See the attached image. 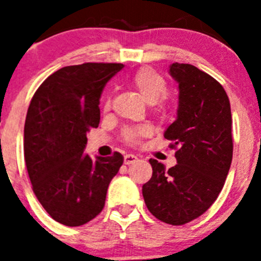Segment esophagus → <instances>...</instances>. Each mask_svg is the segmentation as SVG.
<instances>
[{"label":"esophagus","instance_id":"obj_1","mask_svg":"<svg viewBox=\"0 0 261 261\" xmlns=\"http://www.w3.org/2000/svg\"><path fill=\"white\" fill-rule=\"evenodd\" d=\"M138 158L136 155H133V154H126V155H124V163L125 165H132V163L137 162Z\"/></svg>","mask_w":261,"mask_h":261}]
</instances>
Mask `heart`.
<instances>
[{"label": "heart", "instance_id": "b5f03b06", "mask_svg": "<svg viewBox=\"0 0 261 261\" xmlns=\"http://www.w3.org/2000/svg\"><path fill=\"white\" fill-rule=\"evenodd\" d=\"M130 85L137 90V93L141 95L145 102L149 105H163L167 100V81L155 69L145 66L138 69L133 77L130 78ZM105 107H110V100H106ZM149 133L146 128H126L123 133L124 141L126 144L136 145L138 140Z\"/></svg>", "mask_w": 261, "mask_h": 261}]
</instances>
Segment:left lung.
Here are the masks:
<instances>
[{"label": "left lung", "mask_w": 261, "mask_h": 261, "mask_svg": "<svg viewBox=\"0 0 261 261\" xmlns=\"http://www.w3.org/2000/svg\"><path fill=\"white\" fill-rule=\"evenodd\" d=\"M170 74L179 84V107L165 138L176 149L177 163L166 170L150 159L153 175L142 195L155 218L179 226L204 214L222 191L232 159V120L227 94L212 75L179 62Z\"/></svg>", "instance_id": "obj_1"}]
</instances>
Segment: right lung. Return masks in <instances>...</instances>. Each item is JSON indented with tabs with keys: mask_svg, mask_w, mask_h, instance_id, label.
<instances>
[{
	"mask_svg": "<svg viewBox=\"0 0 261 261\" xmlns=\"http://www.w3.org/2000/svg\"><path fill=\"white\" fill-rule=\"evenodd\" d=\"M123 64L86 62L59 69L39 86L24 123V161L32 191L53 220L81 226L105 208L123 155L90 158L86 133L98 128L99 99Z\"/></svg>",
	"mask_w": 261,
	"mask_h": 261,
	"instance_id": "1",
	"label": "right lung"
}]
</instances>
